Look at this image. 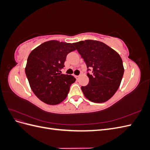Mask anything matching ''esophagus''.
<instances>
[{
  "label": "esophagus",
  "instance_id": "1",
  "mask_svg": "<svg viewBox=\"0 0 150 150\" xmlns=\"http://www.w3.org/2000/svg\"><path fill=\"white\" fill-rule=\"evenodd\" d=\"M79 76H76V79H79Z\"/></svg>",
  "mask_w": 150,
  "mask_h": 150
}]
</instances>
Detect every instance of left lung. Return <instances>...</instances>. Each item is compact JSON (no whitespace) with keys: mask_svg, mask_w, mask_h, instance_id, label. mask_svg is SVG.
<instances>
[{"mask_svg":"<svg viewBox=\"0 0 150 150\" xmlns=\"http://www.w3.org/2000/svg\"><path fill=\"white\" fill-rule=\"evenodd\" d=\"M87 66L89 84L82 86L85 97L93 103L109 100L117 91L124 74L122 61L119 54L104 43L85 40L73 43Z\"/></svg>","mask_w":150,"mask_h":150,"instance_id":"left-lung-1","label":"left lung"}]
</instances>
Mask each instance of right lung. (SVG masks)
I'll use <instances>...</instances> for the list:
<instances>
[{
	"label": "right lung",
	"mask_w": 150,
	"mask_h": 150,
	"mask_svg": "<svg viewBox=\"0 0 150 150\" xmlns=\"http://www.w3.org/2000/svg\"><path fill=\"white\" fill-rule=\"evenodd\" d=\"M76 49L73 44L49 40L32 51L25 72L30 87L40 101L56 105L66 98L76 78L61 74L66 56Z\"/></svg>",
	"instance_id": "right-lung-1"
}]
</instances>
